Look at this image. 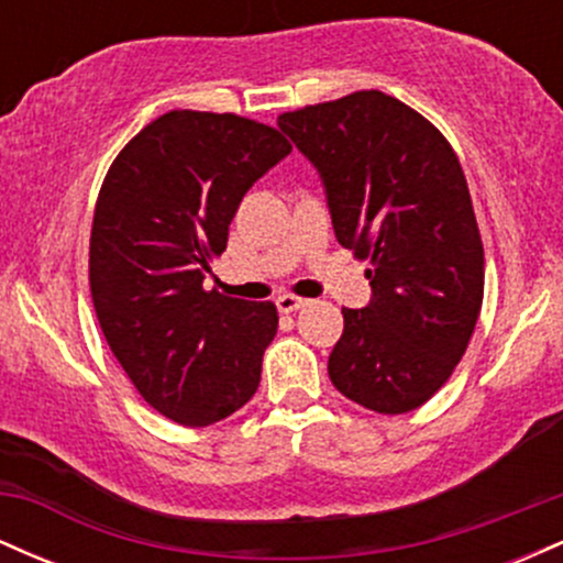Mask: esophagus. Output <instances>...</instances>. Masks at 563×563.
<instances>
[{
	"mask_svg": "<svg viewBox=\"0 0 563 563\" xmlns=\"http://www.w3.org/2000/svg\"><path fill=\"white\" fill-rule=\"evenodd\" d=\"M275 303L283 314H290V312H296V309H301L303 303H307V299H301V296H294V294H283V296H277Z\"/></svg>",
	"mask_w": 563,
	"mask_h": 563,
	"instance_id": "obj_1",
	"label": "esophagus"
}]
</instances>
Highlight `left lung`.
I'll use <instances>...</instances> for the list:
<instances>
[{"mask_svg":"<svg viewBox=\"0 0 563 563\" xmlns=\"http://www.w3.org/2000/svg\"><path fill=\"white\" fill-rule=\"evenodd\" d=\"M325 185L335 241L373 296L344 309L328 376L352 402L399 416L448 384L484 299V249L461 161L397 97L363 89L277 119Z\"/></svg>","mask_w":563,"mask_h":563,"instance_id":"obj_1","label":"left lung"}]
</instances>
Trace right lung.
I'll list each match as a JSON object with an SVG mask.
<instances>
[{
	"mask_svg": "<svg viewBox=\"0 0 563 563\" xmlns=\"http://www.w3.org/2000/svg\"><path fill=\"white\" fill-rule=\"evenodd\" d=\"M290 142L235 113L169 111L115 156L89 238L102 335L134 389L183 426H209L254 397L277 333L273 301L206 290L245 192Z\"/></svg>",
	"mask_w": 563,
	"mask_h": 563,
	"instance_id": "add662e5",
	"label": "right lung"
}]
</instances>
